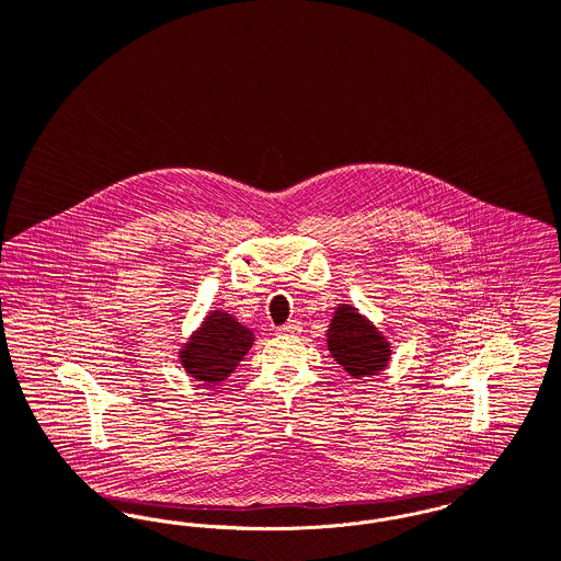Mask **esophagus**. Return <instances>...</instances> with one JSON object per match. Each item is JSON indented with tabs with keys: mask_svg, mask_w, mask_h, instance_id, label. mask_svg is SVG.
<instances>
[{
	"mask_svg": "<svg viewBox=\"0 0 561 561\" xmlns=\"http://www.w3.org/2000/svg\"><path fill=\"white\" fill-rule=\"evenodd\" d=\"M282 334H286V336H295L300 332V322L298 320H290V322H286L282 329H279Z\"/></svg>",
	"mask_w": 561,
	"mask_h": 561,
	"instance_id": "obj_1",
	"label": "esophagus"
}]
</instances>
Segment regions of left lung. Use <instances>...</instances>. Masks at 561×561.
<instances>
[{"label":"left lung","instance_id":"obj_1","mask_svg":"<svg viewBox=\"0 0 561 561\" xmlns=\"http://www.w3.org/2000/svg\"><path fill=\"white\" fill-rule=\"evenodd\" d=\"M332 358L352 377H370L390 360V343L352 305H339L329 327Z\"/></svg>","mask_w":561,"mask_h":561}]
</instances>
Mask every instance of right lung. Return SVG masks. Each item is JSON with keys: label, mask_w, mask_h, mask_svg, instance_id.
I'll return each instance as SVG.
<instances>
[{"label": "right lung", "mask_w": 561, "mask_h": 561, "mask_svg": "<svg viewBox=\"0 0 561 561\" xmlns=\"http://www.w3.org/2000/svg\"><path fill=\"white\" fill-rule=\"evenodd\" d=\"M252 341V330L218 309L205 318L201 329L182 347L180 360L197 381L220 383L250 352Z\"/></svg>", "instance_id": "obj_1"}]
</instances>
